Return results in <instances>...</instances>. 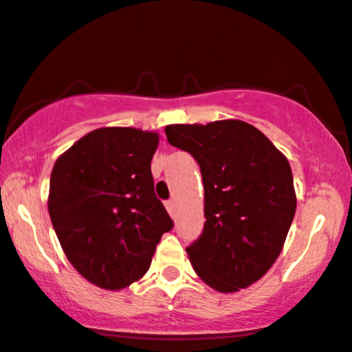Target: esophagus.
Instances as JSON below:
<instances>
[{"label": "esophagus", "instance_id": "1", "mask_svg": "<svg viewBox=\"0 0 352 352\" xmlns=\"http://www.w3.org/2000/svg\"><path fill=\"white\" fill-rule=\"evenodd\" d=\"M166 208L168 214L173 216V212H175V201H173V199H168V201H166Z\"/></svg>", "mask_w": 352, "mask_h": 352}]
</instances>
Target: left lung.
Returning <instances> with one entry per match:
<instances>
[{"label":"left lung","instance_id":"8db88e82","mask_svg":"<svg viewBox=\"0 0 352 352\" xmlns=\"http://www.w3.org/2000/svg\"><path fill=\"white\" fill-rule=\"evenodd\" d=\"M166 135L201 168L206 222L186 248L195 273L224 294L252 286L278 260L296 214L286 155L242 120L168 124Z\"/></svg>","mask_w":352,"mask_h":352}]
</instances>
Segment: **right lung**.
<instances>
[{
  "instance_id": "1",
  "label": "right lung",
  "mask_w": 352,
  "mask_h": 352,
  "mask_svg": "<svg viewBox=\"0 0 352 352\" xmlns=\"http://www.w3.org/2000/svg\"><path fill=\"white\" fill-rule=\"evenodd\" d=\"M157 144L155 131L97 128L53 166L47 204L60 245L82 278L107 291L143 278L173 228L154 193Z\"/></svg>"
}]
</instances>
